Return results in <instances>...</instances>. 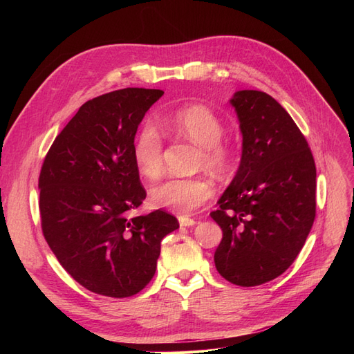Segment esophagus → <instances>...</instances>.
Returning <instances> with one entry per match:
<instances>
[{
  "label": "esophagus",
  "instance_id": "esophagus-1",
  "mask_svg": "<svg viewBox=\"0 0 354 354\" xmlns=\"http://www.w3.org/2000/svg\"><path fill=\"white\" fill-rule=\"evenodd\" d=\"M178 223H180V226H185V227H192V226H195V224H196V221L194 218L186 217V216L178 217Z\"/></svg>",
  "mask_w": 354,
  "mask_h": 354
}]
</instances>
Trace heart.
I'll return each mask as SVG.
<instances>
[{"instance_id": "b5f03b06", "label": "heart", "mask_w": 354, "mask_h": 354, "mask_svg": "<svg viewBox=\"0 0 354 354\" xmlns=\"http://www.w3.org/2000/svg\"><path fill=\"white\" fill-rule=\"evenodd\" d=\"M159 125L165 131L187 137L201 146V164L216 173H226L233 155L230 147L221 142L224 124L220 116L203 104H190L186 108L165 111L158 116ZM162 136L159 130L147 124L138 133L133 158L138 173L146 178H156L162 173ZM214 195L212 181L205 177H173L156 185L151 190L153 205L173 211L180 216L199 209Z\"/></svg>"}]
</instances>
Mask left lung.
Returning a JSON list of instances; mask_svg holds the SVG:
<instances>
[{
	"label": "left lung",
	"instance_id": "obj_1",
	"mask_svg": "<svg viewBox=\"0 0 354 354\" xmlns=\"http://www.w3.org/2000/svg\"><path fill=\"white\" fill-rule=\"evenodd\" d=\"M229 102L242 156L209 214L223 230L214 263L230 283L257 286L281 276L303 248L316 216V167L304 136L272 95L241 90Z\"/></svg>",
	"mask_w": 354,
	"mask_h": 354
}]
</instances>
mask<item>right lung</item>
<instances>
[{
    "mask_svg": "<svg viewBox=\"0 0 354 354\" xmlns=\"http://www.w3.org/2000/svg\"><path fill=\"white\" fill-rule=\"evenodd\" d=\"M162 94L122 88L84 103L42 164V233L63 269L91 292L113 298L140 292L155 274L160 241L178 229L177 218L162 209L130 216L146 198L134 137Z\"/></svg>",
    "mask_w": 354,
    "mask_h": 354,
    "instance_id": "obj_1",
    "label": "right lung"
}]
</instances>
